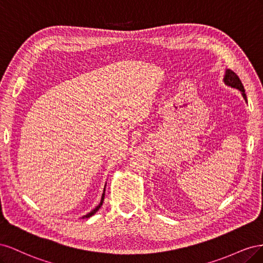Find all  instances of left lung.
<instances>
[{
  "instance_id": "8db88e82",
  "label": "left lung",
  "mask_w": 263,
  "mask_h": 263,
  "mask_svg": "<svg viewBox=\"0 0 263 263\" xmlns=\"http://www.w3.org/2000/svg\"><path fill=\"white\" fill-rule=\"evenodd\" d=\"M224 82L225 84L232 86V87H235V89H238L241 94L243 99L247 101V97H246V93H245V87L241 83V80L239 79V77H238L233 70L230 69H227L226 72H225V77H224Z\"/></svg>"
}]
</instances>
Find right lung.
<instances>
[{
  "instance_id": "obj_1",
  "label": "right lung",
  "mask_w": 263,
  "mask_h": 263,
  "mask_svg": "<svg viewBox=\"0 0 263 263\" xmlns=\"http://www.w3.org/2000/svg\"><path fill=\"white\" fill-rule=\"evenodd\" d=\"M106 185V184H105ZM104 196H105V187H104V191H103V194H102V198H101V202H100V204L97 206V208H95L93 211H91L90 213H87L86 215H84V216L82 217V218H89V217H91L92 215H94L95 213H97L99 210H100V208L102 206V204H103V201H104Z\"/></svg>"
}]
</instances>
